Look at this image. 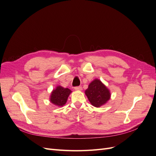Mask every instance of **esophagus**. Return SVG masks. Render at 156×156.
<instances>
[{"label": "esophagus", "mask_w": 156, "mask_h": 156, "mask_svg": "<svg viewBox=\"0 0 156 156\" xmlns=\"http://www.w3.org/2000/svg\"><path fill=\"white\" fill-rule=\"evenodd\" d=\"M74 89L75 90L80 91V90H82V87H75L74 88Z\"/></svg>", "instance_id": "1"}]
</instances>
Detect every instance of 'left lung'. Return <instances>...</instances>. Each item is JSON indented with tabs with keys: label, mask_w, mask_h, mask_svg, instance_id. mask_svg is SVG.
Here are the masks:
<instances>
[{
	"label": "left lung",
	"mask_w": 156,
	"mask_h": 156,
	"mask_svg": "<svg viewBox=\"0 0 156 156\" xmlns=\"http://www.w3.org/2000/svg\"><path fill=\"white\" fill-rule=\"evenodd\" d=\"M85 94L91 104L96 107L105 104L111 98L109 90L98 79L90 83L88 88L85 90Z\"/></svg>",
	"instance_id": "8db88e82"
}]
</instances>
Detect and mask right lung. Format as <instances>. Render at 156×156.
I'll return each instance as SVG.
<instances>
[{
	"label": "right lung",
	"instance_id": "obj_1",
	"mask_svg": "<svg viewBox=\"0 0 156 156\" xmlns=\"http://www.w3.org/2000/svg\"><path fill=\"white\" fill-rule=\"evenodd\" d=\"M71 92L72 90L68 88H64L61 86H57L51 92L50 101L53 105L62 107L66 104Z\"/></svg>",
	"mask_w": 156,
	"mask_h": 156
}]
</instances>
